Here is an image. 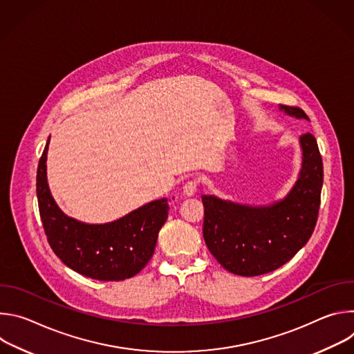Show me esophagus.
I'll return each mask as SVG.
<instances>
[{
	"instance_id": "esophagus-1",
	"label": "esophagus",
	"mask_w": 354,
	"mask_h": 354,
	"mask_svg": "<svg viewBox=\"0 0 354 354\" xmlns=\"http://www.w3.org/2000/svg\"><path fill=\"white\" fill-rule=\"evenodd\" d=\"M196 192H197V183L194 180H189V182L185 183V186H183V194L185 196L192 197V196L196 194Z\"/></svg>"
}]
</instances>
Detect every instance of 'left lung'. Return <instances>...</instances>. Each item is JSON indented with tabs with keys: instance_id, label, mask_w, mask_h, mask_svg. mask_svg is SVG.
I'll return each instance as SVG.
<instances>
[{
	"instance_id": "left-lung-1",
	"label": "left lung",
	"mask_w": 354,
	"mask_h": 354,
	"mask_svg": "<svg viewBox=\"0 0 354 354\" xmlns=\"http://www.w3.org/2000/svg\"><path fill=\"white\" fill-rule=\"evenodd\" d=\"M294 119L310 120L299 108L279 105ZM301 168L288 193L266 205H243L203 194V236L218 263L238 276H259L287 263L311 238L321 203L322 157L315 137L298 138Z\"/></svg>"
}]
</instances>
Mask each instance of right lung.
<instances>
[{"label":"right lung","instance_id":"obj_1","mask_svg":"<svg viewBox=\"0 0 354 354\" xmlns=\"http://www.w3.org/2000/svg\"><path fill=\"white\" fill-rule=\"evenodd\" d=\"M50 137L37 167L36 193L47 241L59 259L74 272L104 281L126 280L153 258L158 232L169 212L167 197L104 223L89 224L67 216L56 203L47 182Z\"/></svg>","mask_w":354,"mask_h":354}]
</instances>
